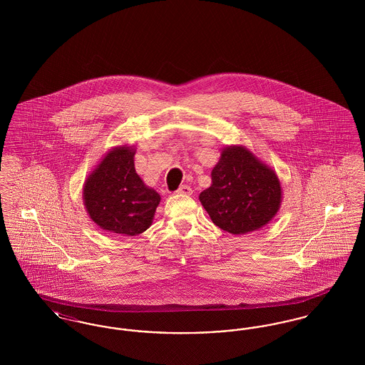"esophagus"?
Segmentation results:
<instances>
[{"instance_id":"1","label":"esophagus","mask_w":365,"mask_h":365,"mask_svg":"<svg viewBox=\"0 0 365 365\" xmlns=\"http://www.w3.org/2000/svg\"><path fill=\"white\" fill-rule=\"evenodd\" d=\"M178 194H180V195H191L192 194V190H191L190 186H187V185H182L178 191H176Z\"/></svg>"}]
</instances>
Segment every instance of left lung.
<instances>
[{
  "label": "left lung",
  "mask_w": 365,
  "mask_h": 365,
  "mask_svg": "<svg viewBox=\"0 0 365 365\" xmlns=\"http://www.w3.org/2000/svg\"><path fill=\"white\" fill-rule=\"evenodd\" d=\"M210 178L200 201L219 228L242 235L277 216L282 204L278 175L242 145L223 148Z\"/></svg>",
  "instance_id": "left-lung-1"
}]
</instances>
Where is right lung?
Listing matches in <instances>:
<instances>
[{
    "instance_id": "add662e5",
    "label": "right lung",
    "mask_w": 365,
    "mask_h": 365,
    "mask_svg": "<svg viewBox=\"0 0 365 365\" xmlns=\"http://www.w3.org/2000/svg\"><path fill=\"white\" fill-rule=\"evenodd\" d=\"M135 148L110 149L83 185V204L90 219L105 231L134 237L153 223L160 194L135 171Z\"/></svg>"
}]
</instances>
